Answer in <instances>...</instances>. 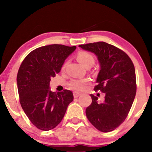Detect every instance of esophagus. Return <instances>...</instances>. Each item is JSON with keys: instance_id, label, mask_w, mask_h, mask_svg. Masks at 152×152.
<instances>
[{"instance_id": "esophagus-1", "label": "esophagus", "mask_w": 152, "mask_h": 152, "mask_svg": "<svg viewBox=\"0 0 152 152\" xmlns=\"http://www.w3.org/2000/svg\"><path fill=\"white\" fill-rule=\"evenodd\" d=\"M73 94H74V98H78V97L79 96H81V94L78 93V92H76V91H74Z\"/></svg>"}]
</instances>
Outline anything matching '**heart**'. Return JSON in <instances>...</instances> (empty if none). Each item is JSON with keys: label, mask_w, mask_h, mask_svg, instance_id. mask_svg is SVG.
Here are the masks:
<instances>
[{"label": "heart", "mask_w": 152, "mask_h": 152, "mask_svg": "<svg viewBox=\"0 0 152 152\" xmlns=\"http://www.w3.org/2000/svg\"><path fill=\"white\" fill-rule=\"evenodd\" d=\"M76 58L83 66L85 67L89 68L92 66L95 63L96 58L90 52L86 51V50H81L76 55ZM66 64L65 62L61 66V70L64 71L66 69ZM89 78H78V79H74L70 81L69 83V86L72 89L81 91L86 88V86L89 83Z\"/></svg>", "instance_id": "heart-1"}]
</instances>
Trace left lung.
I'll list each match as a JSON object with an SVG mask.
<instances>
[{"instance_id":"obj_1","label":"left lung","mask_w":152,"mask_h":152,"mask_svg":"<svg viewBox=\"0 0 152 152\" xmlns=\"http://www.w3.org/2000/svg\"><path fill=\"white\" fill-rule=\"evenodd\" d=\"M94 53L100 64L96 91L105 94L104 102L91 94L92 102L86 108L87 118L102 132L116 129L128 116L137 92L135 69L124 51L109 43L99 42L79 45Z\"/></svg>"}]
</instances>
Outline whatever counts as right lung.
<instances>
[{"label": "right lung", "instance_id": "obj_1", "mask_svg": "<svg viewBox=\"0 0 152 152\" xmlns=\"http://www.w3.org/2000/svg\"><path fill=\"white\" fill-rule=\"evenodd\" d=\"M76 46L52 44L36 48L27 55L19 68L17 85L23 110L38 129L49 131L61 121L74 100L69 90L49 89L50 78L60 72L66 58Z\"/></svg>", "mask_w": 152, "mask_h": 152}]
</instances>
